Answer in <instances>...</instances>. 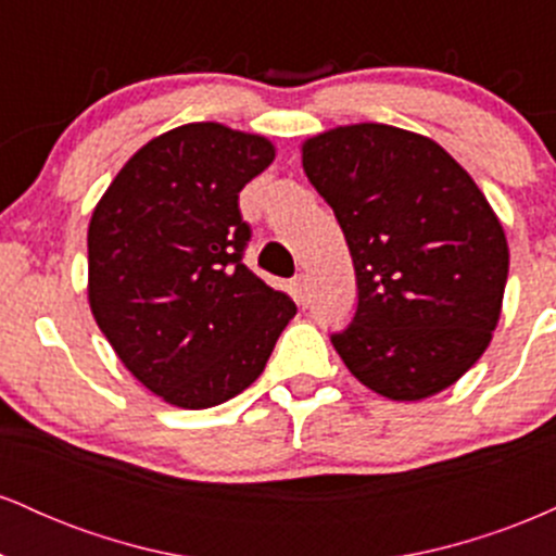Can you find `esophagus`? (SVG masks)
Here are the masks:
<instances>
[{"mask_svg":"<svg viewBox=\"0 0 556 556\" xmlns=\"http://www.w3.org/2000/svg\"><path fill=\"white\" fill-rule=\"evenodd\" d=\"M295 298L300 305H308L311 303V282L305 274H300V277L295 279Z\"/></svg>","mask_w":556,"mask_h":556,"instance_id":"esophagus-1","label":"esophagus"}]
</instances>
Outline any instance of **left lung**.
<instances>
[{
	"label": "left lung",
	"mask_w": 556,
	"mask_h": 556,
	"mask_svg": "<svg viewBox=\"0 0 556 556\" xmlns=\"http://www.w3.org/2000/svg\"><path fill=\"white\" fill-rule=\"evenodd\" d=\"M303 169L334 208L358 282L331 344L363 387L397 402L455 384L489 348L509 248L486 195L439 143L381 123L303 143Z\"/></svg>",
	"instance_id": "left-lung-1"
}]
</instances>
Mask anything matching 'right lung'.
<instances>
[{
  "mask_svg": "<svg viewBox=\"0 0 556 556\" xmlns=\"http://www.w3.org/2000/svg\"><path fill=\"white\" fill-rule=\"evenodd\" d=\"M264 136L190 123L138 149L88 225V303L125 368L185 410L266 368L295 303L242 264L238 193L274 162Z\"/></svg>",
  "mask_w": 556,
  "mask_h": 556,
  "instance_id": "add662e5",
  "label": "right lung"
}]
</instances>
